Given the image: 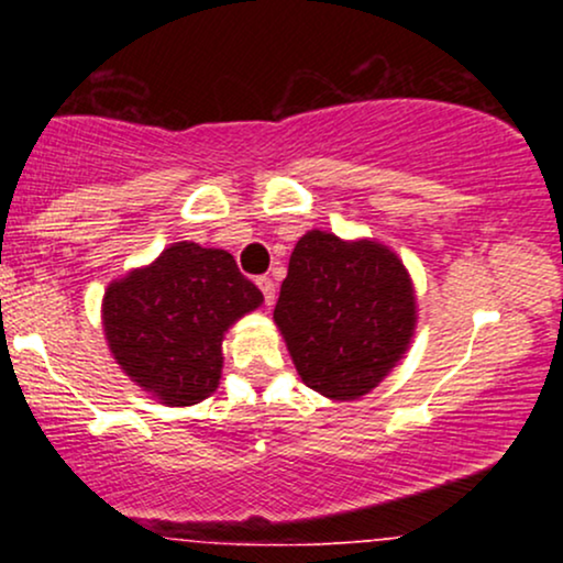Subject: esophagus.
Segmentation results:
<instances>
[{
	"mask_svg": "<svg viewBox=\"0 0 563 563\" xmlns=\"http://www.w3.org/2000/svg\"><path fill=\"white\" fill-rule=\"evenodd\" d=\"M256 286L262 288L264 303H267V307H273V303H275V283L269 280V277H260V280H256Z\"/></svg>",
	"mask_w": 563,
	"mask_h": 563,
	"instance_id": "esophagus-1",
	"label": "esophagus"
}]
</instances>
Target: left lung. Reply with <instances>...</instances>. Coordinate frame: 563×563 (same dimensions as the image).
Instances as JSON below:
<instances>
[{"label": "left lung", "mask_w": 563, "mask_h": 563, "mask_svg": "<svg viewBox=\"0 0 563 563\" xmlns=\"http://www.w3.org/2000/svg\"><path fill=\"white\" fill-rule=\"evenodd\" d=\"M296 373L333 402L365 397L410 349L418 325L412 277L376 238L328 230L299 238L273 314Z\"/></svg>", "instance_id": "left-lung-1"}]
</instances>
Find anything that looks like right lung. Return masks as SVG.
I'll return each instance as SVG.
<instances>
[{
  "label": "right lung",
  "mask_w": 563,
  "mask_h": 563,
  "mask_svg": "<svg viewBox=\"0 0 563 563\" xmlns=\"http://www.w3.org/2000/svg\"><path fill=\"white\" fill-rule=\"evenodd\" d=\"M262 301L228 251L179 241L111 280L102 331L142 391L166 407H190L217 391L224 333Z\"/></svg>",
  "instance_id": "obj_1"
}]
</instances>
